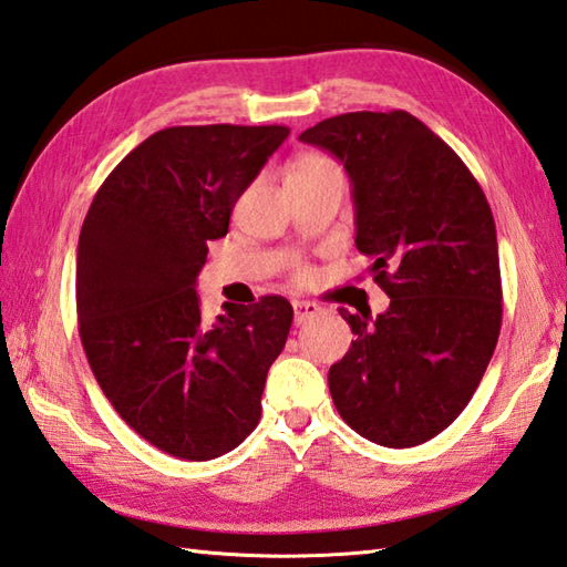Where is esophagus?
I'll return each instance as SVG.
<instances>
[{
	"label": "esophagus",
	"instance_id": "esophagus-1",
	"mask_svg": "<svg viewBox=\"0 0 567 567\" xmlns=\"http://www.w3.org/2000/svg\"><path fill=\"white\" fill-rule=\"evenodd\" d=\"M295 307V323L299 327V323H305L309 319H315L317 315H321V307L317 302H305V299H297V302H292Z\"/></svg>",
	"mask_w": 567,
	"mask_h": 567
}]
</instances>
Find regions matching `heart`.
<instances>
[{"instance_id": "heart-1", "label": "heart", "mask_w": 567, "mask_h": 567, "mask_svg": "<svg viewBox=\"0 0 567 567\" xmlns=\"http://www.w3.org/2000/svg\"><path fill=\"white\" fill-rule=\"evenodd\" d=\"M329 173H339V171H336V165L327 158V155H321L317 151H305L292 161L290 171H287V179H315ZM307 277H309V270L299 265L297 280H307Z\"/></svg>"}]
</instances>
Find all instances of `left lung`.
Returning a JSON list of instances; mask_svg holds the SVG:
<instances>
[{
  "label": "left lung",
  "instance_id": "left-lung-1",
  "mask_svg": "<svg viewBox=\"0 0 567 567\" xmlns=\"http://www.w3.org/2000/svg\"><path fill=\"white\" fill-rule=\"evenodd\" d=\"M353 183L355 246L390 309L341 317L355 341L329 370L341 419L360 436L412 449L473 400L502 329L495 219L449 143L409 112H351L307 128Z\"/></svg>",
  "mask_w": 567,
  "mask_h": 567
}]
</instances>
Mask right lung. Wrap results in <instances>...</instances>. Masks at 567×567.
I'll return each instance as SVG.
<instances>
[{
  "mask_svg": "<svg viewBox=\"0 0 567 567\" xmlns=\"http://www.w3.org/2000/svg\"><path fill=\"white\" fill-rule=\"evenodd\" d=\"M290 136L287 126H171L131 151L94 195L78 244V329L116 414L155 449L212 461L260 421L292 305L268 295L204 321L207 240Z\"/></svg>",
  "mask_w": 567,
  "mask_h": 567,
  "instance_id": "right-lung-1",
  "label": "right lung"
}]
</instances>
